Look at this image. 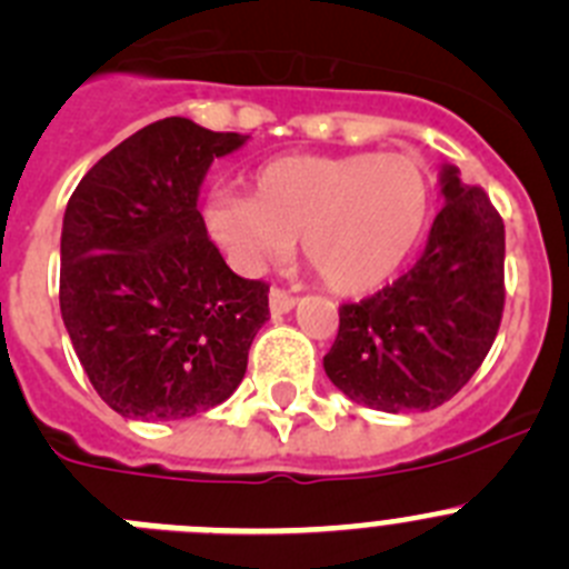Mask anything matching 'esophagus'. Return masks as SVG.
Wrapping results in <instances>:
<instances>
[{"label": "esophagus", "instance_id": "obj_1", "mask_svg": "<svg viewBox=\"0 0 569 569\" xmlns=\"http://www.w3.org/2000/svg\"><path fill=\"white\" fill-rule=\"evenodd\" d=\"M295 297L289 295V291H283V289H272L269 291V311H272L274 317H280V315H289L291 309H295Z\"/></svg>", "mask_w": 569, "mask_h": 569}]
</instances>
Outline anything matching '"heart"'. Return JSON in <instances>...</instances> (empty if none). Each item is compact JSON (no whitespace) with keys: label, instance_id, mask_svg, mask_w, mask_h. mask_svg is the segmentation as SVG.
<instances>
[{"label":"heart","instance_id":"heart-1","mask_svg":"<svg viewBox=\"0 0 569 569\" xmlns=\"http://www.w3.org/2000/svg\"><path fill=\"white\" fill-rule=\"evenodd\" d=\"M432 210L423 164L407 153H289L249 179V199L212 196L207 232L243 274L289 254L302 258L337 295L390 283L421 243Z\"/></svg>","mask_w":569,"mask_h":569}]
</instances>
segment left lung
<instances>
[{"label":"left lung","mask_w":569,"mask_h":569,"mask_svg":"<svg viewBox=\"0 0 569 569\" xmlns=\"http://www.w3.org/2000/svg\"><path fill=\"white\" fill-rule=\"evenodd\" d=\"M443 207L416 267L339 309L322 359L350 401L381 412H427L455 396L491 350L506 302V227L486 190L455 164L438 173Z\"/></svg>","instance_id":"1"}]
</instances>
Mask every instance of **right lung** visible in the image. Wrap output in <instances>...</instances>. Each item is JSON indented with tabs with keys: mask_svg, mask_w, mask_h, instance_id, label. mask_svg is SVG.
Returning a JSON list of instances; mask_svg holds the SVG:
<instances>
[{
	"mask_svg": "<svg viewBox=\"0 0 569 569\" xmlns=\"http://www.w3.org/2000/svg\"><path fill=\"white\" fill-rule=\"evenodd\" d=\"M247 140L164 117L111 148L63 212V328L98 396L131 421L227 401L269 320V286L227 267L196 207L212 159Z\"/></svg>",
	"mask_w": 569,
	"mask_h": 569,
	"instance_id": "add662e5",
	"label": "right lung"
}]
</instances>
